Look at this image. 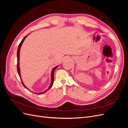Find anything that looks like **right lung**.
I'll return each instance as SVG.
<instances>
[{"mask_svg":"<svg viewBox=\"0 0 128 128\" xmlns=\"http://www.w3.org/2000/svg\"><path fill=\"white\" fill-rule=\"evenodd\" d=\"M28 36V35H27V36H26L24 38V39H23V40H22V41L21 42L20 44H19V45H18V51H17V60H18V63H17V70H18V72L19 76L20 77V78H21V82H22V85H23V86H24V88H26L28 89V90H29V89L24 84V82H22V80L21 77V74H20V67H19V60H20V48H21V46H22V43H23V42H24V40L26 39V38L27 36ZM58 67V66H57L55 67L54 68H53L52 69V72H51V83H50V86L49 88H48V89H46V90L45 91L42 92H41V93H39V94H44V93H45V92H47V91L49 90V89H50V88H51V87L52 86L53 84V82H54V70L57 68ZM33 93H34V94H36L35 92H33Z\"/></svg>","mask_w":128,"mask_h":128,"instance_id":"obj_1","label":"right lung"}]
</instances>
